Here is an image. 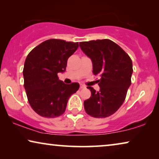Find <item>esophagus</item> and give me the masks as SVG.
Returning a JSON list of instances; mask_svg holds the SVG:
<instances>
[{
	"mask_svg": "<svg viewBox=\"0 0 159 159\" xmlns=\"http://www.w3.org/2000/svg\"><path fill=\"white\" fill-rule=\"evenodd\" d=\"M85 88V86L83 85V84H80V89H82V88Z\"/></svg>",
	"mask_w": 159,
	"mask_h": 159,
	"instance_id": "34e87169",
	"label": "esophagus"
}]
</instances>
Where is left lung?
Wrapping results in <instances>:
<instances>
[{
    "mask_svg": "<svg viewBox=\"0 0 159 159\" xmlns=\"http://www.w3.org/2000/svg\"><path fill=\"white\" fill-rule=\"evenodd\" d=\"M93 63V73L99 76L100 90L88 87L91 96L84 101L86 113L95 118L114 114L125 101L131 84L132 62L128 54L108 39L80 43Z\"/></svg>",
    "mask_w": 159,
    "mask_h": 159,
    "instance_id": "left-lung-1",
    "label": "left lung"
}]
</instances>
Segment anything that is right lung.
<instances>
[{
    "label": "right lung",
    "mask_w": 159,
    "mask_h": 159,
    "mask_svg": "<svg viewBox=\"0 0 159 159\" xmlns=\"http://www.w3.org/2000/svg\"><path fill=\"white\" fill-rule=\"evenodd\" d=\"M78 47V43L50 39L32 49L26 58L24 86L29 103L40 116L54 118L62 115L69 97L79 89L77 82L67 84L58 77V73L66 70L67 60Z\"/></svg>",
    "instance_id": "obj_1"
}]
</instances>
